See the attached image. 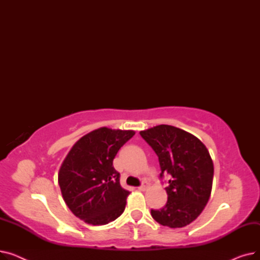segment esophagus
<instances>
[{
	"mask_svg": "<svg viewBox=\"0 0 260 260\" xmlns=\"http://www.w3.org/2000/svg\"><path fill=\"white\" fill-rule=\"evenodd\" d=\"M147 187H148V185H147V183H145V182H143V183H142V184H141V185H140V186H139V187H138V189H139V190H145V189H146V188H147Z\"/></svg>",
	"mask_w": 260,
	"mask_h": 260,
	"instance_id": "esophagus-1",
	"label": "esophagus"
}]
</instances>
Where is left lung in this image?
<instances>
[{"label":"left lung","instance_id":"left-lung-1","mask_svg":"<svg viewBox=\"0 0 260 260\" xmlns=\"http://www.w3.org/2000/svg\"><path fill=\"white\" fill-rule=\"evenodd\" d=\"M140 135L158 156L160 178L170 176L168 202L162 209H152V217L173 229L189 224L211 195L214 166L208 148L194 135L172 125L161 124Z\"/></svg>","mask_w":260,"mask_h":260}]
</instances>
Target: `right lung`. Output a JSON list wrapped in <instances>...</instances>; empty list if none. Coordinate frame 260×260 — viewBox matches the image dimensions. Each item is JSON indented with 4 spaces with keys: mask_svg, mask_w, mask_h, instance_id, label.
<instances>
[{
    "mask_svg": "<svg viewBox=\"0 0 260 260\" xmlns=\"http://www.w3.org/2000/svg\"><path fill=\"white\" fill-rule=\"evenodd\" d=\"M134 135L101 127L83 136L67 154L58 181L67 207L81 220L103 225L124 212L129 192L120 185L113 161Z\"/></svg>",
    "mask_w": 260,
    "mask_h": 260,
    "instance_id": "add662e5",
    "label": "right lung"
}]
</instances>
